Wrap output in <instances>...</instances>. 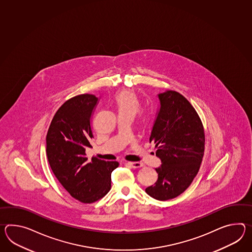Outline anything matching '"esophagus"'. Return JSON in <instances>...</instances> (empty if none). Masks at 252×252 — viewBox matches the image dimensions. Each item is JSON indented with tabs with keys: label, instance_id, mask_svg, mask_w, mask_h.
I'll list each match as a JSON object with an SVG mask.
<instances>
[{
	"label": "esophagus",
	"instance_id": "esophagus-1",
	"mask_svg": "<svg viewBox=\"0 0 252 252\" xmlns=\"http://www.w3.org/2000/svg\"><path fill=\"white\" fill-rule=\"evenodd\" d=\"M128 164L132 168H141L144 166V164L140 162H129Z\"/></svg>",
	"mask_w": 252,
	"mask_h": 252
}]
</instances>
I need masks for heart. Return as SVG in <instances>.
Returning a JSON list of instances; mask_svg holds the SVG:
<instances>
[{"label": "heart", "mask_w": 252, "mask_h": 252, "mask_svg": "<svg viewBox=\"0 0 252 252\" xmlns=\"http://www.w3.org/2000/svg\"><path fill=\"white\" fill-rule=\"evenodd\" d=\"M114 100L119 113H129L134 116L141 106L139 98L133 90H120L115 95Z\"/></svg>", "instance_id": "heart-1"}]
</instances>
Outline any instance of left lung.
<instances>
[{
	"label": "left lung",
	"instance_id": "obj_1",
	"mask_svg": "<svg viewBox=\"0 0 252 252\" xmlns=\"http://www.w3.org/2000/svg\"><path fill=\"white\" fill-rule=\"evenodd\" d=\"M158 97L161 106L149 140L156 144L162 165L156 169L157 183L146 191L154 199L167 201L183 193L198 174L205 134L198 113L184 95L168 90Z\"/></svg>",
	"mask_w": 252,
	"mask_h": 252
}]
</instances>
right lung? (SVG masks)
Segmentation results:
<instances>
[{
	"label": "right lung",
	"mask_w": 252,
	"mask_h": 252,
	"mask_svg": "<svg viewBox=\"0 0 252 252\" xmlns=\"http://www.w3.org/2000/svg\"><path fill=\"white\" fill-rule=\"evenodd\" d=\"M98 98L82 94L66 101L51 120L47 133V157L51 170L67 192L83 203L102 199L111 188L118 162L86 155L94 138L91 118Z\"/></svg>",
	"instance_id": "1"
}]
</instances>
